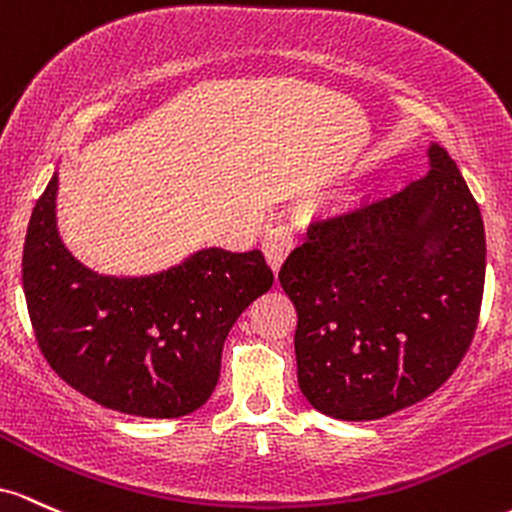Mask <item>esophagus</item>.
<instances>
[{"instance_id": "1", "label": "esophagus", "mask_w": 512, "mask_h": 512, "mask_svg": "<svg viewBox=\"0 0 512 512\" xmlns=\"http://www.w3.org/2000/svg\"><path fill=\"white\" fill-rule=\"evenodd\" d=\"M292 246H295V239H292V232L287 227H275L266 234V239H263V256H266L268 266H271V271L275 275L283 268Z\"/></svg>"}]
</instances>
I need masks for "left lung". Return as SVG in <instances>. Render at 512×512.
Instances as JSON below:
<instances>
[{"instance_id": "left-lung-1", "label": "left lung", "mask_w": 512, "mask_h": 512, "mask_svg": "<svg viewBox=\"0 0 512 512\" xmlns=\"http://www.w3.org/2000/svg\"><path fill=\"white\" fill-rule=\"evenodd\" d=\"M484 220L455 159L363 212L317 222L280 268L297 309V382L314 409L377 421L457 370L479 321Z\"/></svg>"}]
</instances>
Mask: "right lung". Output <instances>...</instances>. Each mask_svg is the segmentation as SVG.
<instances>
[{"label": "right lung", "mask_w": 512, "mask_h": 512, "mask_svg": "<svg viewBox=\"0 0 512 512\" xmlns=\"http://www.w3.org/2000/svg\"><path fill=\"white\" fill-rule=\"evenodd\" d=\"M24 295L40 353L70 387L106 409L181 418L210 399L239 314L271 290L261 251H193L152 275H101L57 229V171L24 244Z\"/></svg>", "instance_id": "right-lung-1"}]
</instances>
